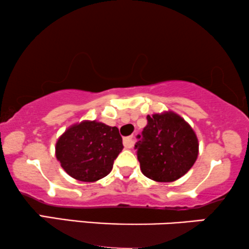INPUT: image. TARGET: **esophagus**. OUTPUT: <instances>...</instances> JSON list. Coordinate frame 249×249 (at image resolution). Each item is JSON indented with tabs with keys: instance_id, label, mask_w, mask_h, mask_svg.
<instances>
[{
	"instance_id": "esophagus-1",
	"label": "esophagus",
	"mask_w": 249,
	"mask_h": 249,
	"mask_svg": "<svg viewBox=\"0 0 249 249\" xmlns=\"http://www.w3.org/2000/svg\"><path fill=\"white\" fill-rule=\"evenodd\" d=\"M134 136H129V137L124 138V146L125 148H131L134 146Z\"/></svg>"
}]
</instances>
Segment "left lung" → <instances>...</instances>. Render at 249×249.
<instances>
[{"instance_id": "8db88e82", "label": "left lung", "mask_w": 249, "mask_h": 249, "mask_svg": "<svg viewBox=\"0 0 249 249\" xmlns=\"http://www.w3.org/2000/svg\"><path fill=\"white\" fill-rule=\"evenodd\" d=\"M136 142L142 175L159 182H172L189 171L198 155L193 128L175 112L147 115V125Z\"/></svg>"}]
</instances>
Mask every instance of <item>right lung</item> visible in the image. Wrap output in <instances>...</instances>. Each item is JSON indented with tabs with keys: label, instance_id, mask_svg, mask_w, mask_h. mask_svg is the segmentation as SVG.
<instances>
[{
	"label": "right lung",
	"instance_id": "right-lung-1",
	"mask_svg": "<svg viewBox=\"0 0 249 249\" xmlns=\"http://www.w3.org/2000/svg\"><path fill=\"white\" fill-rule=\"evenodd\" d=\"M122 148L117 127L85 120L71 125L60 136L55 155L70 177L79 181L94 182L111 172Z\"/></svg>",
	"mask_w": 249,
	"mask_h": 249
}]
</instances>
